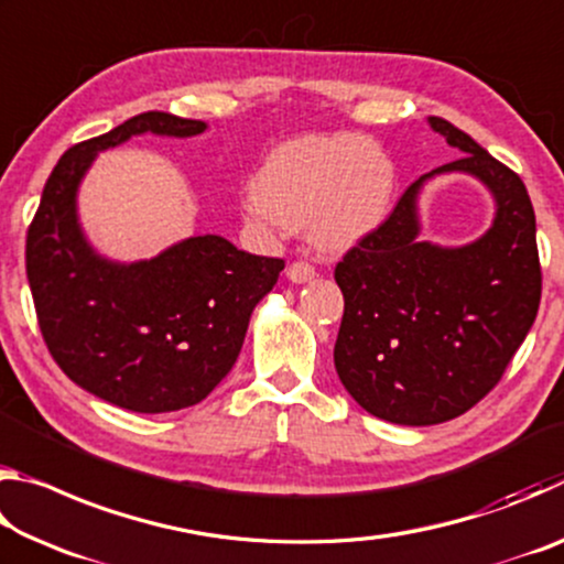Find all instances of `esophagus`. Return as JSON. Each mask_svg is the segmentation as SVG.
Masks as SVG:
<instances>
[{"label": "esophagus", "instance_id": "34e87169", "mask_svg": "<svg viewBox=\"0 0 564 564\" xmlns=\"http://www.w3.org/2000/svg\"><path fill=\"white\" fill-rule=\"evenodd\" d=\"M313 275H316V269H313L308 261H293L289 265V279L293 283H305V281H311Z\"/></svg>", "mask_w": 564, "mask_h": 564}]
</instances>
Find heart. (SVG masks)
Segmentation results:
<instances>
[{"label": "heart", "instance_id": "heart-1", "mask_svg": "<svg viewBox=\"0 0 564 564\" xmlns=\"http://www.w3.org/2000/svg\"><path fill=\"white\" fill-rule=\"evenodd\" d=\"M395 166L373 139L301 137L275 147L246 194L248 221L263 231L311 226L326 248H348L388 214Z\"/></svg>", "mask_w": 564, "mask_h": 564}]
</instances>
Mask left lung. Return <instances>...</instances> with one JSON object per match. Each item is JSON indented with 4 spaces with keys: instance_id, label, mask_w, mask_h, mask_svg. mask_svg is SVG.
Wrapping results in <instances>:
<instances>
[{
    "instance_id": "1",
    "label": "left lung",
    "mask_w": 564,
    "mask_h": 564,
    "mask_svg": "<svg viewBox=\"0 0 564 564\" xmlns=\"http://www.w3.org/2000/svg\"><path fill=\"white\" fill-rule=\"evenodd\" d=\"M427 121L460 159L410 184L333 273L346 301L333 350L340 383L370 415L398 425L445 423L480 403L522 346L542 295L522 178L451 121ZM443 170L477 175L499 202L494 228L470 247L416 241V188Z\"/></svg>"
}]
</instances>
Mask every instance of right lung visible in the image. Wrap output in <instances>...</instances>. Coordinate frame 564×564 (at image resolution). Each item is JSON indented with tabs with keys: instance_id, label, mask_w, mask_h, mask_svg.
Listing matches in <instances>:
<instances>
[{
	"instance_id": "add662e5",
	"label": "right lung",
	"mask_w": 564,
	"mask_h": 564,
	"mask_svg": "<svg viewBox=\"0 0 564 564\" xmlns=\"http://www.w3.org/2000/svg\"><path fill=\"white\" fill-rule=\"evenodd\" d=\"M204 129V121L147 111L74 144L46 178L26 231V279L56 366L133 413L202 403L234 368L251 311L285 265L221 236L186 238L131 265L99 259L84 241L74 196L97 151L133 133L196 137Z\"/></svg>"
}]
</instances>
